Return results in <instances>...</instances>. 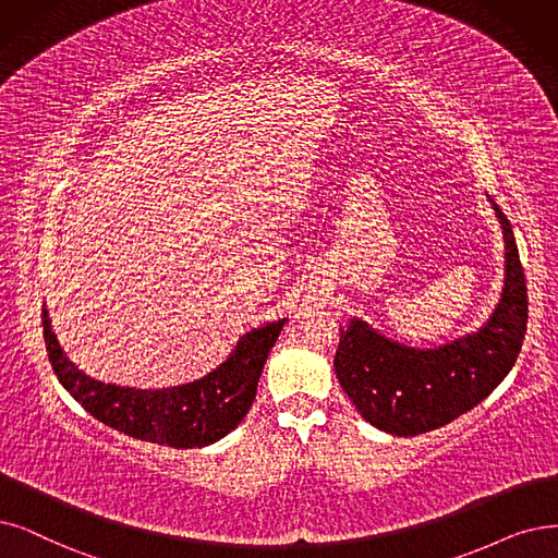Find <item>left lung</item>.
I'll return each instance as SVG.
<instances>
[{"instance_id": "1", "label": "left lung", "mask_w": 558, "mask_h": 558, "mask_svg": "<svg viewBox=\"0 0 558 558\" xmlns=\"http://www.w3.org/2000/svg\"><path fill=\"white\" fill-rule=\"evenodd\" d=\"M493 208L504 229L506 279L497 308L478 331L416 350L385 339L360 318L341 329L333 371L371 426L398 437L447 426L493 393L515 366L529 318L526 279L510 221L495 202Z\"/></svg>"}]
</instances>
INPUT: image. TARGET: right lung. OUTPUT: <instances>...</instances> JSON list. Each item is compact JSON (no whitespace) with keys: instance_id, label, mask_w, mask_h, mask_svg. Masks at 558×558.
Wrapping results in <instances>:
<instances>
[{"instance_id":"add662e5","label":"right lung","mask_w":558,"mask_h":558,"mask_svg":"<svg viewBox=\"0 0 558 558\" xmlns=\"http://www.w3.org/2000/svg\"><path fill=\"white\" fill-rule=\"evenodd\" d=\"M283 325L286 318L244 333L227 362L202 380L150 391L105 385L82 373L61 350L43 308V337L63 389L105 426L173 449L208 447L238 426L254 403L260 371Z\"/></svg>"}]
</instances>
